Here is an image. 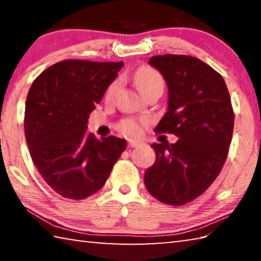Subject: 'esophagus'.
Returning <instances> with one entry per match:
<instances>
[{
	"instance_id": "1",
	"label": "esophagus",
	"mask_w": 261,
	"mask_h": 261,
	"mask_svg": "<svg viewBox=\"0 0 261 261\" xmlns=\"http://www.w3.org/2000/svg\"><path fill=\"white\" fill-rule=\"evenodd\" d=\"M141 143L139 140H134V139H129V146L130 147H138L139 145H140Z\"/></svg>"
}]
</instances>
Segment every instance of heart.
<instances>
[{
	"label": "heart",
	"mask_w": 261,
	"mask_h": 261,
	"mask_svg": "<svg viewBox=\"0 0 261 261\" xmlns=\"http://www.w3.org/2000/svg\"><path fill=\"white\" fill-rule=\"evenodd\" d=\"M134 79L137 87L139 88V91L144 95L148 93L149 91L155 90V88H161L163 90L165 87V79H163L162 74L158 71L156 69L148 65H144L140 67L134 74ZM118 86V82L114 81L110 83L107 91H106V98H110L114 94V92L116 91ZM149 123V120L146 117L143 118H135L129 117L124 118L120 122L118 127L123 132V134L129 135V136H138L143 131V127L147 125Z\"/></svg>",
	"instance_id": "heart-1"
}]
</instances>
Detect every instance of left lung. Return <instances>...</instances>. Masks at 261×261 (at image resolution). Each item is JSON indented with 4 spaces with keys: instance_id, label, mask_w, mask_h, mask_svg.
Returning <instances> with one entry per match:
<instances>
[{
    "instance_id": "left-lung-1",
    "label": "left lung",
    "mask_w": 261,
    "mask_h": 261,
    "mask_svg": "<svg viewBox=\"0 0 261 261\" xmlns=\"http://www.w3.org/2000/svg\"><path fill=\"white\" fill-rule=\"evenodd\" d=\"M149 64L168 85V112L156 134H174L175 144H153L155 163L144 182L154 198L180 206L204 193L227 160L233 131V110L223 77L189 55L152 56Z\"/></svg>"
}]
</instances>
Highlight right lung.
Segmentation results:
<instances>
[{
	"mask_svg": "<svg viewBox=\"0 0 261 261\" xmlns=\"http://www.w3.org/2000/svg\"><path fill=\"white\" fill-rule=\"evenodd\" d=\"M123 62L64 60L34 79L25 103L29 151L45 182L69 199H85L103 187L126 148L115 136L96 139L87 120Z\"/></svg>",
	"mask_w": 261,
	"mask_h": 261,
	"instance_id": "right-lung-1",
	"label": "right lung"
}]
</instances>
